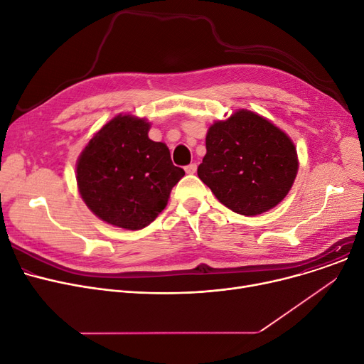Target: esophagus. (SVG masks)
<instances>
[{
	"mask_svg": "<svg viewBox=\"0 0 364 364\" xmlns=\"http://www.w3.org/2000/svg\"><path fill=\"white\" fill-rule=\"evenodd\" d=\"M185 172H186L188 175H194V173L197 172V164H196V163L188 164V166L185 167Z\"/></svg>",
	"mask_w": 364,
	"mask_h": 364,
	"instance_id": "1",
	"label": "esophagus"
}]
</instances>
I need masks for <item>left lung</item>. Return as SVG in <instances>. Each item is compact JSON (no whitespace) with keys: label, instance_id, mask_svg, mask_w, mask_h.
Returning a JSON list of instances; mask_svg holds the SVG:
<instances>
[{"label":"left lung","instance_id":"obj_1","mask_svg":"<svg viewBox=\"0 0 364 364\" xmlns=\"http://www.w3.org/2000/svg\"><path fill=\"white\" fill-rule=\"evenodd\" d=\"M205 148L198 178L223 205L242 216L276 207L298 173L292 139L266 117L245 109L213 123Z\"/></svg>","mask_w":364,"mask_h":364}]
</instances>
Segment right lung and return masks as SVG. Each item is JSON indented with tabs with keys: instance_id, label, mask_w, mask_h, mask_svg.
<instances>
[{
	"instance_id": "1",
	"label": "right lung",
	"mask_w": 364,
	"mask_h": 364,
	"mask_svg": "<svg viewBox=\"0 0 364 364\" xmlns=\"http://www.w3.org/2000/svg\"><path fill=\"white\" fill-rule=\"evenodd\" d=\"M151 123L129 113L107 122L82 149L76 182L87 207L102 222L138 230L166 208L183 178L164 142L148 138Z\"/></svg>"
}]
</instances>
